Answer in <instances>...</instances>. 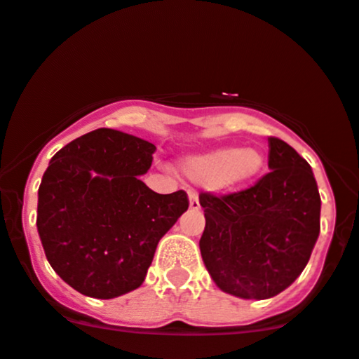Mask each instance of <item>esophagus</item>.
Returning a JSON list of instances; mask_svg holds the SVG:
<instances>
[{
  "label": "esophagus",
  "instance_id": "1",
  "mask_svg": "<svg viewBox=\"0 0 359 359\" xmlns=\"http://www.w3.org/2000/svg\"><path fill=\"white\" fill-rule=\"evenodd\" d=\"M189 208L191 210H199L201 204H199V199H198V194L196 192H189Z\"/></svg>",
  "mask_w": 359,
  "mask_h": 359
}]
</instances>
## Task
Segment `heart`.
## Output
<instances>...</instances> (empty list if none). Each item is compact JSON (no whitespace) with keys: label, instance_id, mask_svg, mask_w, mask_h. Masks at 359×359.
Instances as JSON below:
<instances>
[{"label":"heart","instance_id":"1","mask_svg":"<svg viewBox=\"0 0 359 359\" xmlns=\"http://www.w3.org/2000/svg\"><path fill=\"white\" fill-rule=\"evenodd\" d=\"M266 165L259 148L219 147L192 153L179 160V170L196 184H210L216 189H238L254 182Z\"/></svg>","mask_w":359,"mask_h":359}]
</instances>
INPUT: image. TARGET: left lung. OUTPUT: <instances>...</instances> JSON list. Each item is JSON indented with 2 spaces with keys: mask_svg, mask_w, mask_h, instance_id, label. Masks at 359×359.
I'll return each mask as SVG.
<instances>
[{
  "mask_svg": "<svg viewBox=\"0 0 359 359\" xmlns=\"http://www.w3.org/2000/svg\"><path fill=\"white\" fill-rule=\"evenodd\" d=\"M269 170L247 191L199 196L204 266L219 290L243 300H267L293 285L320 233V194L309 161L269 137Z\"/></svg>",
  "mask_w": 359,
  "mask_h": 359,
  "instance_id": "1",
  "label": "left lung"
}]
</instances>
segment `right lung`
Instances as JSON below:
<instances>
[{"mask_svg": "<svg viewBox=\"0 0 359 359\" xmlns=\"http://www.w3.org/2000/svg\"><path fill=\"white\" fill-rule=\"evenodd\" d=\"M155 144L95 129L61 148L42 175L37 231L59 278L110 300L140 288L160 238L187 211L184 191L158 194L141 175Z\"/></svg>", "mask_w": 359, "mask_h": 359, "instance_id": "add662e5", "label": "right lung"}]
</instances>
